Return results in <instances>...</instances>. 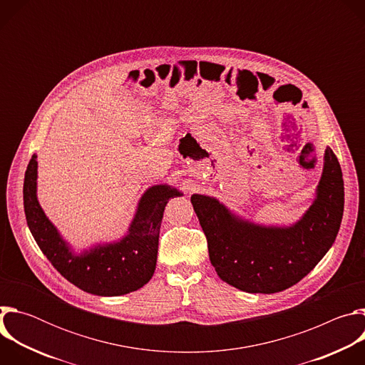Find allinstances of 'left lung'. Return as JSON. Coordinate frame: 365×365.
<instances>
[{
	"label": "left lung",
	"mask_w": 365,
	"mask_h": 365,
	"mask_svg": "<svg viewBox=\"0 0 365 365\" xmlns=\"http://www.w3.org/2000/svg\"><path fill=\"white\" fill-rule=\"evenodd\" d=\"M190 202L220 279L247 293L270 294L300 282L332 247L344 214L342 172L327 147L315 199L289 227L244 220L214 196L195 193Z\"/></svg>",
	"instance_id": "obj_1"
}]
</instances>
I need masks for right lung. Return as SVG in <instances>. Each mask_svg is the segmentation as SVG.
I'll return each mask as SVG.
<instances>
[{
    "label": "right lung",
    "instance_id": "1",
    "mask_svg": "<svg viewBox=\"0 0 365 365\" xmlns=\"http://www.w3.org/2000/svg\"><path fill=\"white\" fill-rule=\"evenodd\" d=\"M176 196H182V192L169 185L148 187L124 237L76 252L38 203L36 154L27 166L23 186L27 225L43 254L68 282L96 296H121L148 283L158 262L165 207Z\"/></svg>",
    "mask_w": 365,
    "mask_h": 365
}]
</instances>
